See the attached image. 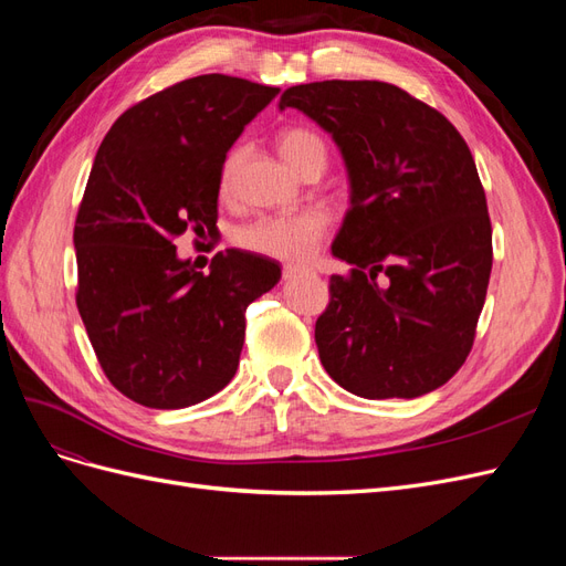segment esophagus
<instances>
[{
	"label": "esophagus",
	"instance_id": "esophagus-1",
	"mask_svg": "<svg viewBox=\"0 0 566 566\" xmlns=\"http://www.w3.org/2000/svg\"><path fill=\"white\" fill-rule=\"evenodd\" d=\"M302 273H306L304 266H293V264H290V266L283 269V276L285 279H297V276H302Z\"/></svg>",
	"mask_w": 566,
	"mask_h": 566
}]
</instances>
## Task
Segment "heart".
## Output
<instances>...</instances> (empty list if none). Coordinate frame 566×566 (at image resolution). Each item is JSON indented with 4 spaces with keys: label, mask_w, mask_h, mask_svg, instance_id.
I'll list each match as a JSON object with an SVG mask.
<instances>
[{
    "label": "heart",
    "mask_w": 566,
    "mask_h": 566,
    "mask_svg": "<svg viewBox=\"0 0 566 566\" xmlns=\"http://www.w3.org/2000/svg\"><path fill=\"white\" fill-rule=\"evenodd\" d=\"M279 150L285 163L302 175V169L314 163H325V144L318 134L306 127H287L279 134ZM243 160V148H233L219 172L221 193L229 196L233 191V181L238 167ZM325 231H328V217L304 210L290 214H264L256 217L235 231V243L248 252H256L273 260L304 262L316 252Z\"/></svg>",
    "instance_id": "b5f03b06"
}]
</instances>
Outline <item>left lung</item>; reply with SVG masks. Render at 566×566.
<instances>
[{
	"instance_id": "left-lung-1",
	"label": "left lung",
	"mask_w": 566,
	"mask_h": 566,
	"mask_svg": "<svg viewBox=\"0 0 566 566\" xmlns=\"http://www.w3.org/2000/svg\"><path fill=\"white\" fill-rule=\"evenodd\" d=\"M328 132L349 175V210L316 321L323 368L364 399H416L472 349L493 264L472 153L432 106L378 80L297 84L281 96Z\"/></svg>"
}]
</instances>
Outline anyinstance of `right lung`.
<instances>
[{
    "label": "right lung",
    "mask_w": 566,
    "mask_h": 566,
    "mask_svg": "<svg viewBox=\"0 0 566 566\" xmlns=\"http://www.w3.org/2000/svg\"><path fill=\"white\" fill-rule=\"evenodd\" d=\"M281 90L198 75L127 108L98 146L75 219L77 310L111 385L160 410L224 389L245 339V310L281 264L229 248L210 273L175 241L217 233L219 172L250 119Z\"/></svg>",
    "instance_id": "right-lung-1"
}]
</instances>
